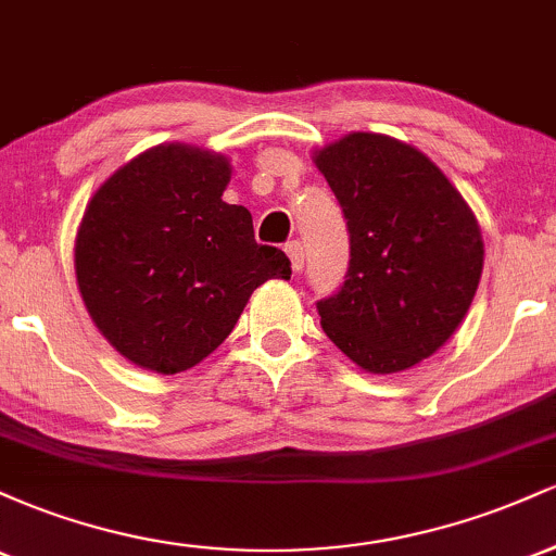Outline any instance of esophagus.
<instances>
[{
  "label": "esophagus",
  "mask_w": 556,
  "mask_h": 556,
  "mask_svg": "<svg viewBox=\"0 0 556 556\" xmlns=\"http://www.w3.org/2000/svg\"><path fill=\"white\" fill-rule=\"evenodd\" d=\"M285 251H287V256H290V264H292V271H303V261H305V248H303V242L300 240H290L285 245Z\"/></svg>",
  "instance_id": "1"
}]
</instances>
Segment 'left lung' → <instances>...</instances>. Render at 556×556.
<instances>
[{"mask_svg": "<svg viewBox=\"0 0 556 556\" xmlns=\"http://www.w3.org/2000/svg\"><path fill=\"white\" fill-rule=\"evenodd\" d=\"M340 201L350 264L316 300L327 337L371 374H397L460 327L483 269L476 216L442 169L413 146L350 132L316 154Z\"/></svg>", "mask_w": 556, "mask_h": 556, "instance_id": "obj_1", "label": "left lung"}]
</instances>
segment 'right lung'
Returning a JSON list of instances; mask_svg holds the SVG:
<instances>
[{"label": "right lung", "instance_id": "1", "mask_svg": "<svg viewBox=\"0 0 556 556\" xmlns=\"http://www.w3.org/2000/svg\"><path fill=\"white\" fill-rule=\"evenodd\" d=\"M227 159L156 146L96 190L75 242L80 295L127 361L159 374L193 368L235 329L290 258L253 238L245 206L222 201Z\"/></svg>", "mask_w": 556, "mask_h": 556}]
</instances>
